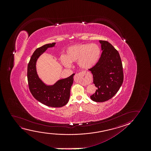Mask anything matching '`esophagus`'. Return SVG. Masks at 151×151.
<instances>
[{"instance_id": "obj_1", "label": "esophagus", "mask_w": 151, "mask_h": 151, "mask_svg": "<svg viewBox=\"0 0 151 151\" xmlns=\"http://www.w3.org/2000/svg\"><path fill=\"white\" fill-rule=\"evenodd\" d=\"M86 75L85 73H79V74H77L75 76L74 79L76 80L77 77L78 78H81V77H83L85 76V75Z\"/></svg>"}]
</instances>
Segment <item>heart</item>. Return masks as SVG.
<instances>
[{"label":"heart","instance_id":"obj_1","mask_svg":"<svg viewBox=\"0 0 151 151\" xmlns=\"http://www.w3.org/2000/svg\"><path fill=\"white\" fill-rule=\"evenodd\" d=\"M101 52L100 47L96 44H78L68 47L65 55L60 56V61L65 67L77 62L81 68L88 70L96 64Z\"/></svg>","mask_w":151,"mask_h":151}]
</instances>
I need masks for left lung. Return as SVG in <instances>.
<instances>
[{
	"instance_id": "1",
	"label": "left lung",
	"mask_w": 151,
	"mask_h": 151,
	"mask_svg": "<svg viewBox=\"0 0 151 151\" xmlns=\"http://www.w3.org/2000/svg\"><path fill=\"white\" fill-rule=\"evenodd\" d=\"M99 42L103 52L99 62L90 70L93 75V83L97 89L90 98L96 102H103L111 99L118 92L124 76L118 51L108 42Z\"/></svg>"
}]
</instances>
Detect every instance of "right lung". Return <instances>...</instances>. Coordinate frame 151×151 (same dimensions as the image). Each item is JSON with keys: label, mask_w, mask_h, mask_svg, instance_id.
Here are the masks:
<instances>
[{"label": "right lung", "mask_w": 151, "mask_h": 151, "mask_svg": "<svg viewBox=\"0 0 151 151\" xmlns=\"http://www.w3.org/2000/svg\"><path fill=\"white\" fill-rule=\"evenodd\" d=\"M56 43L47 44L38 48L33 52L27 68V79L29 90L37 101L52 107H61L68 103L70 90L75 74L57 81L54 85L45 84L37 75L36 64L40 56L48 48L54 47Z\"/></svg>", "instance_id": "obj_1"}]
</instances>
